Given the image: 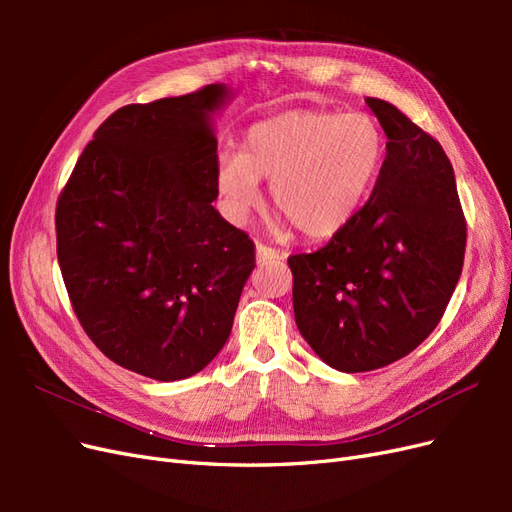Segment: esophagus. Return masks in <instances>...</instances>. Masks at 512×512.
<instances>
[{"label":"esophagus","mask_w":512,"mask_h":512,"mask_svg":"<svg viewBox=\"0 0 512 512\" xmlns=\"http://www.w3.org/2000/svg\"><path fill=\"white\" fill-rule=\"evenodd\" d=\"M282 254L275 250V247H269V245H262L258 243L256 245V260L258 265H267V262H273V260H280Z\"/></svg>","instance_id":"1"}]
</instances>
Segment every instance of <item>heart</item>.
Segmentation results:
<instances>
[{
  "mask_svg": "<svg viewBox=\"0 0 512 512\" xmlns=\"http://www.w3.org/2000/svg\"><path fill=\"white\" fill-rule=\"evenodd\" d=\"M382 151L369 115L290 111L252 126L241 153H222L218 190L241 218L258 203V181H271L273 207L303 237H333L361 209Z\"/></svg>",
  "mask_w": 512,
  "mask_h": 512,
  "instance_id": "obj_1",
  "label": "heart"
}]
</instances>
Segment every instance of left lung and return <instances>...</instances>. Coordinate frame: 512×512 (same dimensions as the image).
<instances>
[{
	"label": "left lung",
	"instance_id": "8db88e82",
	"mask_svg": "<svg viewBox=\"0 0 512 512\" xmlns=\"http://www.w3.org/2000/svg\"><path fill=\"white\" fill-rule=\"evenodd\" d=\"M365 102L389 138L374 192L318 252L288 258L297 327L346 374L391 365L423 344L466 254V218L444 149L397 106Z\"/></svg>",
	"mask_w": 512,
	"mask_h": 512
}]
</instances>
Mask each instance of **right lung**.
Masks as SVG:
<instances>
[{"label": "right lung", "mask_w": 512, "mask_h": 512, "mask_svg": "<svg viewBox=\"0 0 512 512\" xmlns=\"http://www.w3.org/2000/svg\"><path fill=\"white\" fill-rule=\"evenodd\" d=\"M226 85L121 106L57 200V260L74 314L108 359L173 382L198 374L232 329L254 243L211 205Z\"/></svg>", "instance_id": "right-lung-1"}]
</instances>
